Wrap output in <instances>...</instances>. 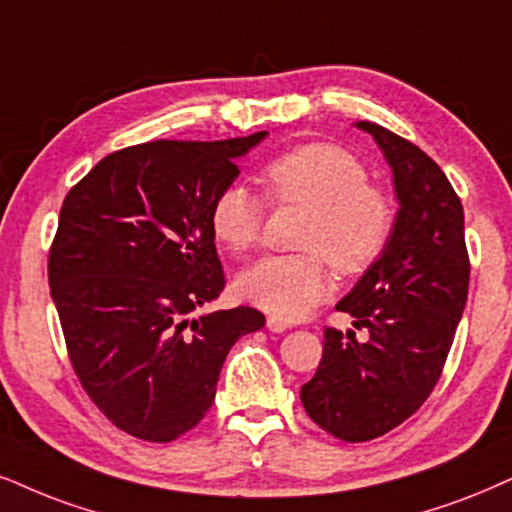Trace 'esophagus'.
I'll use <instances>...</instances> for the list:
<instances>
[{
  "label": "esophagus",
  "mask_w": 512,
  "mask_h": 512,
  "mask_svg": "<svg viewBox=\"0 0 512 512\" xmlns=\"http://www.w3.org/2000/svg\"><path fill=\"white\" fill-rule=\"evenodd\" d=\"M266 327H268L270 332H285L287 327H289V323H287L285 318H280V315H268Z\"/></svg>",
  "instance_id": "obj_1"
}]
</instances>
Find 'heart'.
<instances>
[{
	"mask_svg": "<svg viewBox=\"0 0 512 512\" xmlns=\"http://www.w3.org/2000/svg\"><path fill=\"white\" fill-rule=\"evenodd\" d=\"M263 178L275 204L308 208L299 232L306 251L261 258L239 275L237 292L280 318H301L330 292L327 261L339 273L356 275L382 256L394 232V206L370 185L363 163L337 144L289 149L268 163ZM263 223L266 201L244 182H230L213 199L211 227L235 254L254 249Z\"/></svg>",
	"mask_w": 512,
	"mask_h": 512,
	"instance_id": "heart-1",
	"label": "heart"
}]
</instances>
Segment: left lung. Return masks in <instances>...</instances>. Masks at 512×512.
Segmentation results:
<instances>
[{
	"label": "left lung",
	"mask_w": 512,
	"mask_h": 512,
	"mask_svg": "<svg viewBox=\"0 0 512 512\" xmlns=\"http://www.w3.org/2000/svg\"><path fill=\"white\" fill-rule=\"evenodd\" d=\"M356 125L380 144L401 208L387 249L337 304L368 339L325 327L323 358L301 387L308 418L349 444L382 437L427 401L470 285L463 204L444 170L382 125Z\"/></svg>",
	"instance_id": "1"
}]
</instances>
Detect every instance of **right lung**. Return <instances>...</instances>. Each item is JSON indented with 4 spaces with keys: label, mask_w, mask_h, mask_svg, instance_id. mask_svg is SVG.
<instances>
[{
    "label": "right lung",
    "mask_w": 512,
    "mask_h": 512,
    "mask_svg": "<svg viewBox=\"0 0 512 512\" xmlns=\"http://www.w3.org/2000/svg\"><path fill=\"white\" fill-rule=\"evenodd\" d=\"M263 137L125 147L63 199L49 287L68 358L94 406L132 437L166 444L197 427L227 351L266 325L251 306L192 318L225 287L213 199Z\"/></svg>",
    "instance_id": "obj_1"
}]
</instances>
